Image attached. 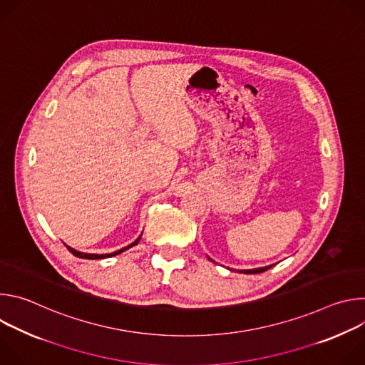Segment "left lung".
Segmentation results:
<instances>
[{
  "instance_id": "obj_1",
  "label": "left lung",
  "mask_w": 365,
  "mask_h": 365,
  "mask_svg": "<svg viewBox=\"0 0 365 365\" xmlns=\"http://www.w3.org/2000/svg\"><path fill=\"white\" fill-rule=\"evenodd\" d=\"M269 269H272V266L259 267V269H254V270H241V273H244V274H257V273H263V272H266Z\"/></svg>"
}]
</instances>
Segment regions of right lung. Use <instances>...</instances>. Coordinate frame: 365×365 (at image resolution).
Returning a JSON list of instances; mask_svg holds the SVG:
<instances>
[{"mask_svg": "<svg viewBox=\"0 0 365 365\" xmlns=\"http://www.w3.org/2000/svg\"><path fill=\"white\" fill-rule=\"evenodd\" d=\"M138 240L140 238H137L133 244H130L128 247H124V248H121V250H118V251H115V252H111V254H86V252H81V251H76V250H73V248H71L69 245H66V248L75 255V257H79V258H88V259H98V258H107V257H113V255H117V254H121V252H124L125 250H128V248H131L133 245H135V244H138Z\"/></svg>", "mask_w": 365, "mask_h": 365, "instance_id": "right-lung-1", "label": "right lung"}]
</instances>
